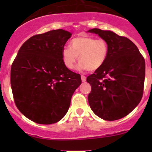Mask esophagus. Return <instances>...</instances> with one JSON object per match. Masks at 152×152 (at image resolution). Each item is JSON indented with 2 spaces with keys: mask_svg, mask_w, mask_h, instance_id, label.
Wrapping results in <instances>:
<instances>
[{
  "mask_svg": "<svg viewBox=\"0 0 152 152\" xmlns=\"http://www.w3.org/2000/svg\"><path fill=\"white\" fill-rule=\"evenodd\" d=\"M81 80H82V82L86 81V77L84 75H81Z\"/></svg>",
  "mask_w": 152,
  "mask_h": 152,
  "instance_id": "34e87169",
  "label": "esophagus"
}]
</instances>
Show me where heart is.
Wrapping results in <instances>:
<instances>
[{"instance_id":"obj_1","label":"heart","mask_w":152,"mask_h":152,"mask_svg":"<svg viewBox=\"0 0 152 152\" xmlns=\"http://www.w3.org/2000/svg\"><path fill=\"white\" fill-rule=\"evenodd\" d=\"M109 55L108 42L103 39L88 36L75 37L71 46H64L61 51L63 64L68 69H73L77 57L80 68L94 72L103 66Z\"/></svg>"}]
</instances>
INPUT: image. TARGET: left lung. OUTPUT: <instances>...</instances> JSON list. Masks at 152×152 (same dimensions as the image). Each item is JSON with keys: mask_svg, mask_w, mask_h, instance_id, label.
Segmentation results:
<instances>
[{"mask_svg": "<svg viewBox=\"0 0 152 152\" xmlns=\"http://www.w3.org/2000/svg\"><path fill=\"white\" fill-rule=\"evenodd\" d=\"M109 45L103 66L87 77L91 91L88 102L101 119L113 121L127 116L140 103L143 95L145 62L136 45L112 31L90 29Z\"/></svg>", "mask_w": 152, "mask_h": 152, "instance_id": "8db88e82", "label": "left lung"}]
</instances>
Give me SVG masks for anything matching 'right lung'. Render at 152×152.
I'll list each match as a JSON object with an SVG mask.
<instances>
[{"label": "right lung", "mask_w": 152, "mask_h": 152, "mask_svg": "<svg viewBox=\"0 0 152 152\" xmlns=\"http://www.w3.org/2000/svg\"><path fill=\"white\" fill-rule=\"evenodd\" d=\"M72 33L56 29L26 40L13 60L10 84L17 109L39 124H52L67 113L79 74L64 66L61 51Z\"/></svg>", "instance_id": "add662e5"}]
</instances>
